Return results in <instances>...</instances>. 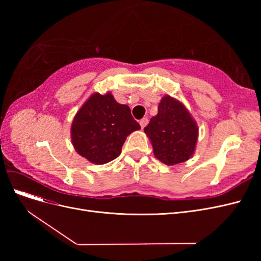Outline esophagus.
I'll list each match as a JSON object with an SVG mask.
<instances>
[{"mask_svg": "<svg viewBox=\"0 0 261 261\" xmlns=\"http://www.w3.org/2000/svg\"><path fill=\"white\" fill-rule=\"evenodd\" d=\"M139 124H140V126H141V128H144L145 126L148 124V118H147V117L141 118L140 122H139Z\"/></svg>", "mask_w": 261, "mask_h": 261, "instance_id": "obj_1", "label": "esophagus"}]
</instances>
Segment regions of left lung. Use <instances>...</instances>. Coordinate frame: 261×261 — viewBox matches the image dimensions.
Returning a JSON list of instances; mask_svg holds the SVG:
<instances>
[{
	"label": "left lung",
	"mask_w": 261,
	"mask_h": 261,
	"mask_svg": "<svg viewBox=\"0 0 261 261\" xmlns=\"http://www.w3.org/2000/svg\"><path fill=\"white\" fill-rule=\"evenodd\" d=\"M151 140L153 153L168 165L191 158L198 138V127L180 102L165 96L158 106V114L144 128Z\"/></svg>",
	"instance_id": "8db88e82"
}]
</instances>
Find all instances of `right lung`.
<instances>
[{"instance_id": "right-lung-1", "label": "right lung", "mask_w": 261, "mask_h": 261, "mask_svg": "<svg viewBox=\"0 0 261 261\" xmlns=\"http://www.w3.org/2000/svg\"><path fill=\"white\" fill-rule=\"evenodd\" d=\"M140 129L129 107L120 105L111 93H93L77 112L72 124L76 151L92 163L105 164L121 154L130 133Z\"/></svg>"}]
</instances>
